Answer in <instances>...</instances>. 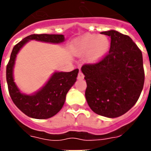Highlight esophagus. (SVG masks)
Here are the masks:
<instances>
[{
  "label": "esophagus",
  "instance_id": "1",
  "mask_svg": "<svg viewBox=\"0 0 151 151\" xmlns=\"http://www.w3.org/2000/svg\"><path fill=\"white\" fill-rule=\"evenodd\" d=\"M84 74H83L82 73H81V71H80L79 73H78V78L79 79V80H82V79H84Z\"/></svg>",
  "mask_w": 151,
  "mask_h": 151
}]
</instances>
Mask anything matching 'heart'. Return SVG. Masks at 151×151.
<instances>
[{
    "label": "heart",
    "mask_w": 151,
    "mask_h": 151,
    "mask_svg": "<svg viewBox=\"0 0 151 151\" xmlns=\"http://www.w3.org/2000/svg\"><path fill=\"white\" fill-rule=\"evenodd\" d=\"M110 48V39L103 34H84L72 43L74 54L79 56L85 55V61L89 64L100 62L108 54Z\"/></svg>",
    "instance_id": "b5f03b06"
}]
</instances>
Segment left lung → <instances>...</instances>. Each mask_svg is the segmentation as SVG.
I'll list each match as a JSON object with an SVG mask.
<instances>
[{"mask_svg": "<svg viewBox=\"0 0 151 151\" xmlns=\"http://www.w3.org/2000/svg\"><path fill=\"white\" fill-rule=\"evenodd\" d=\"M101 34L110 37V48L100 62L81 67L87 83L85 98L93 112L114 118L128 112L140 96L143 55L130 37L113 29Z\"/></svg>", "mask_w": 151, "mask_h": 151, "instance_id": "8db88e82", "label": "left lung"}]
</instances>
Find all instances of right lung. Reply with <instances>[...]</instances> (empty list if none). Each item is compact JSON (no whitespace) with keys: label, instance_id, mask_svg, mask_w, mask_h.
I'll return each mask as SVG.
<instances>
[{"label":"right lung","instance_id":"right-lung-1","mask_svg":"<svg viewBox=\"0 0 151 151\" xmlns=\"http://www.w3.org/2000/svg\"><path fill=\"white\" fill-rule=\"evenodd\" d=\"M45 43L60 44L64 42L63 34H32L25 37L13 48L6 68V79L10 96L15 105L28 117L36 119H47L55 115L61 110L66 100V96L77 81L79 70L70 72L55 71L45 85L32 94L22 93L14 81V66L17 54L29 41Z\"/></svg>","mask_w":151,"mask_h":151}]
</instances>
